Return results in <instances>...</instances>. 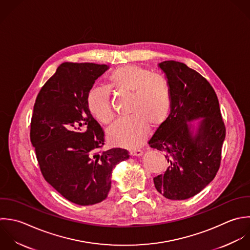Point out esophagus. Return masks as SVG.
<instances>
[{"label": "esophagus", "instance_id": "esophagus-1", "mask_svg": "<svg viewBox=\"0 0 250 250\" xmlns=\"http://www.w3.org/2000/svg\"><path fill=\"white\" fill-rule=\"evenodd\" d=\"M130 155L132 157H141L143 155V152L141 150H135V151H131Z\"/></svg>", "mask_w": 250, "mask_h": 250}]
</instances>
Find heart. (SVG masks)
<instances>
[{
  "mask_svg": "<svg viewBox=\"0 0 250 250\" xmlns=\"http://www.w3.org/2000/svg\"><path fill=\"white\" fill-rule=\"evenodd\" d=\"M108 86L117 92L132 94L129 114L116 122L107 131L110 143L135 149L150 133V126L161 127L171 109V94L167 81L160 75L137 65H125L108 76ZM90 115L100 124L108 125L114 119L110 90L104 86L92 87L86 95Z\"/></svg>",
  "mask_w": 250,
  "mask_h": 250,
  "instance_id": "1",
  "label": "heart"
}]
</instances>
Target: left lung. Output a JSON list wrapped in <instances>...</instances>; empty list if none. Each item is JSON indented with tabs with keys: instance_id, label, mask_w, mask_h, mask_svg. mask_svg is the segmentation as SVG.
Listing matches in <instances>:
<instances>
[{
	"instance_id": "1",
	"label": "left lung",
	"mask_w": 250,
	"mask_h": 250,
	"mask_svg": "<svg viewBox=\"0 0 250 250\" xmlns=\"http://www.w3.org/2000/svg\"><path fill=\"white\" fill-rule=\"evenodd\" d=\"M158 66L169 84L171 109L149 141L168 163L154 184L167 199L181 201L199 194L215 177L226 128L217 95L201 74L173 60ZM196 120L197 124H189Z\"/></svg>"
}]
</instances>
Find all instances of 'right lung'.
Masks as SVG:
<instances>
[{"label":"right lung","mask_w":250,"mask_h":250,"mask_svg":"<svg viewBox=\"0 0 250 250\" xmlns=\"http://www.w3.org/2000/svg\"><path fill=\"white\" fill-rule=\"evenodd\" d=\"M109 66L64 62L39 92L30 139L48 184L68 201L91 206L105 200L114 167L129 158L113 148L100 152L104 131L90 115L86 95Z\"/></svg>","instance_id":"1"}]
</instances>
